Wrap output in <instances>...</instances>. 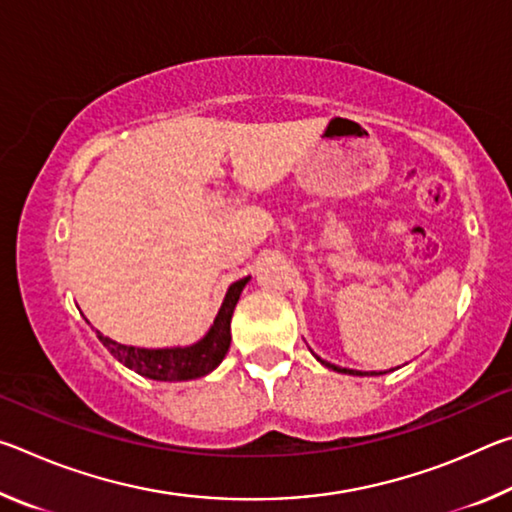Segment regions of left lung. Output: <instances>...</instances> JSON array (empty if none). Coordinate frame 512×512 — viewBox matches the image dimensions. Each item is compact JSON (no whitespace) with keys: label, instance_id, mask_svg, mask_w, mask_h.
<instances>
[{"label":"left lung","instance_id":"left-lung-1","mask_svg":"<svg viewBox=\"0 0 512 512\" xmlns=\"http://www.w3.org/2000/svg\"><path fill=\"white\" fill-rule=\"evenodd\" d=\"M320 363H323V366H327V368H332V370H336V372H345V375H368V372H357V370L339 368V366H334V363H327V361H320ZM370 375H377V372H370Z\"/></svg>","mask_w":512,"mask_h":512}]
</instances>
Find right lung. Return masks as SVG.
Segmentation results:
<instances>
[{
  "instance_id": "obj_1",
  "label": "right lung",
  "mask_w": 512,
  "mask_h": 512,
  "mask_svg": "<svg viewBox=\"0 0 512 512\" xmlns=\"http://www.w3.org/2000/svg\"><path fill=\"white\" fill-rule=\"evenodd\" d=\"M250 277H244L232 284L225 293V300L219 309V316L214 318L210 332L189 348H167V350H144L131 348V345L115 343L108 336L99 334V341L106 345L112 357L124 363L126 368L135 370L137 375L158 379V381H187L203 377L212 372L223 361L225 352L230 348V320L232 311L237 307L241 291L248 284Z\"/></svg>"
}]
</instances>
